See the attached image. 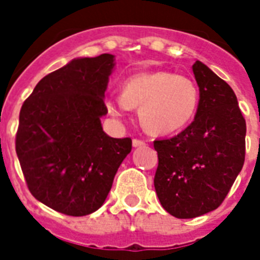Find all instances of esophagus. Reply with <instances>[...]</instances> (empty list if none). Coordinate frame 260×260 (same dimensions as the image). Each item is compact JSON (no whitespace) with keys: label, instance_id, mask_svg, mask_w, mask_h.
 Returning <instances> with one entry per match:
<instances>
[{"label":"esophagus","instance_id":"34e87169","mask_svg":"<svg viewBox=\"0 0 260 260\" xmlns=\"http://www.w3.org/2000/svg\"><path fill=\"white\" fill-rule=\"evenodd\" d=\"M132 146H134V147L146 146V142H143V140H139V139H134V140H132Z\"/></svg>","mask_w":260,"mask_h":260}]
</instances>
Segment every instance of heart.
<instances>
[{
  "mask_svg": "<svg viewBox=\"0 0 260 260\" xmlns=\"http://www.w3.org/2000/svg\"><path fill=\"white\" fill-rule=\"evenodd\" d=\"M198 102V87L191 79L162 70L128 77L122 82V93L108 95L105 106L113 117L140 108L139 117L148 132L171 135L191 122Z\"/></svg>",
  "mask_w": 260,
  "mask_h": 260,
  "instance_id": "1",
  "label": "heart"
}]
</instances>
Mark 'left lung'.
I'll list each match as a JSON object with an SVG mask.
<instances>
[{"instance_id": "left-lung-1", "label": "left lung", "mask_w": 260, "mask_h": 260, "mask_svg": "<svg viewBox=\"0 0 260 260\" xmlns=\"http://www.w3.org/2000/svg\"><path fill=\"white\" fill-rule=\"evenodd\" d=\"M191 69L200 90L193 122L174 138L154 142L159 159L155 190L177 218L217 209L246 155V120L232 87L200 60Z\"/></svg>"}]
</instances>
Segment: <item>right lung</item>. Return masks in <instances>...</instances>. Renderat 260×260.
<instances>
[{
	"label": "right lung",
	"mask_w": 260,
	"mask_h": 260,
	"mask_svg": "<svg viewBox=\"0 0 260 260\" xmlns=\"http://www.w3.org/2000/svg\"><path fill=\"white\" fill-rule=\"evenodd\" d=\"M114 55L75 58L40 79L20 110L16 152L38 201L67 216H86L105 202L129 138L102 129Z\"/></svg>",
	"instance_id": "1"
}]
</instances>
